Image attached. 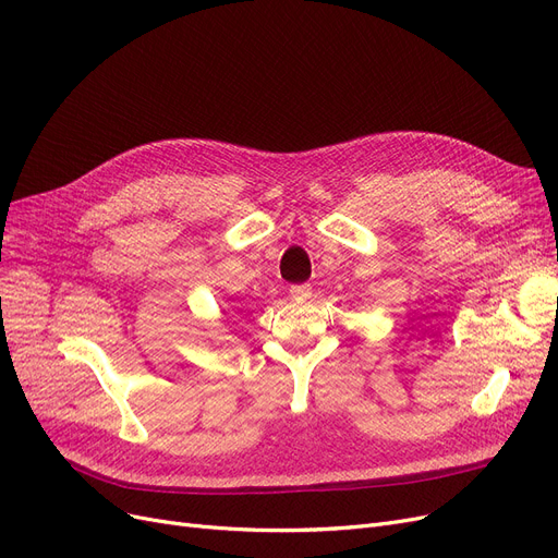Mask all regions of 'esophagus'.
I'll return each mask as SVG.
<instances>
[{"instance_id":"obj_1","label":"esophagus","mask_w":558,"mask_h":558,"mask_svg":"<svg viewBox=\"0 0 558 558\" xmlns=\"http://www.w3.org/2000/svg\"><path fill=\"white\" fill-rule=\"evenodd\" d=\"M289 294H292V299H296V301H305L312 294V287L310 284H292L289 287Z\"/></svg>"}]
</instances>
